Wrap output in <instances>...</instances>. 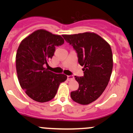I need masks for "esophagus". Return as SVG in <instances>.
Returning a JSON list of instances; mask_svg holds the SVG:
<instances>
[{
  "label": "esophagus",
  "mask_w": 133,
  "mask_h": 133,
  "mask_svg": "<svg viewBox=\"0 0 133 133\" xmlns=\"http://www.w3.org/2000/svg\"><path fill=\"white\" fill-rule=\"evenodd\" d=\"M74 79V76H72V75L68 76V80L69 81H70L73 80V79Z\"/></svg>",
  "instance_id": "obj_1"
}]
</instances>
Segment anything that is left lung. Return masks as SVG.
<instances>
[{
  "instance_id": "left-lung-1",
  "label": "left lung",
  "mask_w": 133,
  "mask_h": 133,
  "mask_svg": "<svg viewBox=\"0 0 133 133\" xmlns=\"http://www.w3.org/2000/svg\"><path fill=\"white\" fill-rule=\"evenodd\" d=\"M62 37L72 46L79 64L84 66V76H75L79 86L71 92V97L76 103L89 104L100 97L109 81L113 66L111 48L95 33L62 35Z\"/></svg>"
}]
</instances>
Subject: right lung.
<instances>
[{"mask_svg": "<svg viewBox=\"0 0 133 133\" xmlns=\"http://www.w3.org/2000/svg\"><path fill=\"white\" fill-rule=\"evenodd\" d=\"M64 42L61 36L45 30L34 32L20 44L16 54V70L22 89L39 103L49 101L56 96L67 76L55 74L44 68L52 59L56 47Z\"/></svg>", "mask_w": 133, "mask_h": 133, "instance_id": "1", "label": "right lung"}]
</instances>
